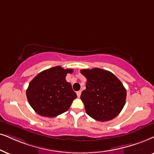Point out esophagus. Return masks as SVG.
<instances>
[{
  "mask_svg": "<svg viewBox=\"0 0 154 154\" xmlns=\"http://www.w3.org/2000/svg\"><path fill=\"white\" fill-rule=\"evenodd\" d=\"M81 92H82L81 91H77V97H80V95H81Z\"/></svg>",
  "mask_w": 154,
  "mask_h": 154,
  "instance_id": "1",
  "label": "esophagus"
}]
</instances>
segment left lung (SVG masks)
<instances>
[{
    "instance_id": "8db88e82",
    "label": "left lung",
    "mask_w": 154,
    "mask_h": 154,
    "mask_svg": "<svg viewBox=\"0 0 154 154\" xmlns=\"http://www.w3.org/2000/svg\"><path fill=\"white\" fill-rule=\"evenodd\" d=\"M80 72L87 78L86 89L80 96L87 114L99 122L115 118L126 102V90L121 81L100 68L84 69Z\"/></svg>"
}]
</instances>
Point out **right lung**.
<instances>
[{
    "label": "right lung",
    "instance_id": "add662e5",
    "mask_svg": "<svg viewBox=\"0 0 154 154\" xmlns=\"http://www.w3.org/2000/svg\"><path fill=\"white\" fill-rule=\"evenodd\" d=\"M72 72V69L56 66L34 77L29 84L26 96L35 112L42 116L54 117L69 109L77 94L65 77L67 73Z\"/></svg>",
    "mask_w": 154,
    "mask_h": 154
}]
</instances>
